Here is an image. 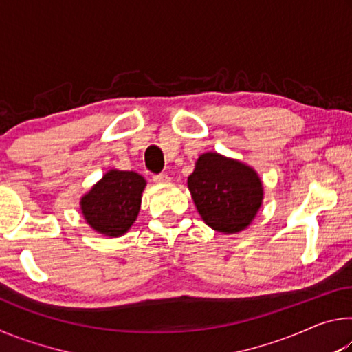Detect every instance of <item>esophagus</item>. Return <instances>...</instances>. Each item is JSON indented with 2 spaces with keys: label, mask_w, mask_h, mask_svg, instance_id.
Wrapping results in <instances>:
<instances>
[{
  "label": "esophagus",
  "mask_w": 352,
  "mask_h": 352,
  "mask_svg": "<svg viewBox=\"0 0 352 352\" xmlns=\"http://www.w3.org/2000/svg\"><path fill=\"white\" fill-rule=\"evenodd\" d=\"M153 182L157 184H166L170 182V178L166 174H158V175H153Z\"/></svg>",
  "instance_id": "esophagus-1"
}]
</instances>
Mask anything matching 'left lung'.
<instances>
[{"label": "left lung", "mask_w": 352, "mask_h": 352, "mask_svg": "<svg viewBox=\"0 0 352 352\" xmlns=\"http://www.w3.org/2000/svg\"><path fill=\"white\" fill-rule=\"evenodd\" d=\"M188 188L204 222L223 234L245 230L264 199L259 175L250 166L223 155H200Z\"/></svg>", "instance_id": "left-lung-1"}]
</instances>
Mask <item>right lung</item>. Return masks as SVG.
Masks as SVG:
<instances>
[{
	"instance_id": "add662e5",
	"label": "right lung",
	"mask_w": 352,
	"mask_h": 352,
	"mask_svg": "<svg viewBox=\"0 0 352 352\" xmlns=\"http://www.w3.org/2000/svg\"><path fill=\"white\" fill-rule=\"evenodd\" d=\"M146 180L132 170L111 169L80 199L87 223L98 233L119 237L138 217Z\"/></svg>"
}]
</instances>
